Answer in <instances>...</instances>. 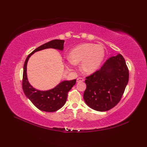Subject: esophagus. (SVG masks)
Segmentation results:
<instances>
[{
    "label": "esophagus",
    "mask_w": 147,
    "mask_h": 147,
    "mask_svg": "<svg viewBox=\"0 0 147 147\" xmlns=\"http://www.w3.org/2000/svg\"><path fill=\"white\" fill-rule=\"evenodd\" d=\"M84 81V78H82V77H80V78H78L77 79V82H83Z\"/></svg>",
    "instance_id": "34e87169"
}]
</instances>
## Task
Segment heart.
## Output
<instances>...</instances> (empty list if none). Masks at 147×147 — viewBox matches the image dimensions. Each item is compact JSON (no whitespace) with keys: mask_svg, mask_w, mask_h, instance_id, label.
<instances>
[{"mask_svg":"<svg viewBox=\"0 0 147 147\" xmlns=\"http://www.w3.org/2000/svg\"><path fill=\"white\" fill-rule=\"evenodd\" d=\"M105 55L104 47L101 45L85 43L74 48L70 51L67 65L72 68L80 63V68L84 74H91L99 67Z\"/></svg>","mask_w":147,"mask_h":147,"instance_id":"heart-1","label":"heart"}]
</instances>
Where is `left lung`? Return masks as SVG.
<instances>
[{
  "label": "left lung",
  "instance_id": "1",
  "mask_svg": "<svg viewBox=\"0 0 147 147\" xmlns=\"http://www.w3.org/2000/svg\"><path fill=\"white\" fill-rule=\"evenodd\" d=\"M129 81V70L120 54L110 57L101 68L86 77L83 99L92 109L105 112L116 105Z\"/></svg>",
  "mask_w": 147,
  "mask_h": 147
}]
</instances>
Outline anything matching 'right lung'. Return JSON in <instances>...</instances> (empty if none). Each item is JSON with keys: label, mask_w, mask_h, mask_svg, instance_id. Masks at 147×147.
I'll list each match as a JSON object with an SVG mask.
<instances>
[{"label": "right lung", "mask_w": 147, "mask_h": 147, "mask_svg": "<svg viewBox=\"0 0 147 147\" xmlns=\"http://www.w3.org/2000/svg\"><path fill=\"white\" fill-rule=\"evenodd\" d=\"M64 40H53L38 47L28 55L23 67V90L26 96L32 102L37 109L43 112H53L58 110L65 104L67 93L76 83V79L64 80L59 83L54 88L47 91L36 90L29 83L27 76V64L29 57L34 53L47 48H54L60 51L64 49Z\"/></svg>", "instance_id": "right-lung-1"}]
</instances>
